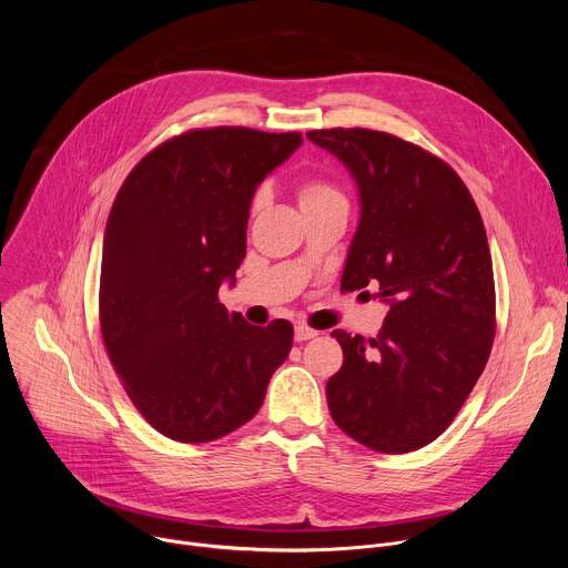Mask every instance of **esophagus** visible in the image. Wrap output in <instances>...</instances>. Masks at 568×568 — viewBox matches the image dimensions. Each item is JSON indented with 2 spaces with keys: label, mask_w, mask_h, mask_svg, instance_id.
<instances>
[{
  "label": "esophagus",
  "mask_w": 568,
  "mask_h": 568,
  "mask_svg": "<svg viewBox=\"0 0 568 568\" xmlns=\"http://www.w3.org/2000/svg\"><path fill=\"white\" fill-rule=\"evenodd\" d=\"M318 333L316 331H312V328H307L305 323H298V326L294 328V339L296 342H307V339H314Z\"/></svg>",
  "instance_id": "obj_1"
}]
</instances>
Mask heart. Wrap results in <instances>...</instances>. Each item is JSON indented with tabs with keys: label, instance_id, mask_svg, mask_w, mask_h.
<instances>
[{
	"label": "heart",
	"instance_id": "obj_1",
	"mask_svg": "<svg viewBox=\"0 0 568 568\" xmlns=\"http://www.w3.org/2000/svg\"><path fill=\"white\" fill-rule=\"evenodd\" d=\"M296 195H298V204H301L303 213L344 200L342 191H339L333 182L321 180V178H307V180L298 182ZM265 197H267V191H265V189L256 191V195H254V200H252V213H256V211L263 209Z\"/></svg>",
	"mask_w": 568,
	"mask_h": 568
}]
</instances>
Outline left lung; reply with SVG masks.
Masks as SVG:
<instances>
[{
    "label": "left lung",
    "mask_w": 568,
    "mask_h": 568,
    "mask_svg": "<svg viewBox=\"0 0 568 568\" xmlns=\"http://www.w3.org/2000/svg\"><path fill=\"white\" fill-rule=\"evenodd\" d=\"M307 139L359 189L342 290L371 285L388 303L377 339L333 333L344 364L326 386L331 416L368 449H420L452 425L493 351L497 298L480 213L456 171L420 145L366 128Z\"/></svg>",
    "instance_id": "8db88e82"
}]
</instances>
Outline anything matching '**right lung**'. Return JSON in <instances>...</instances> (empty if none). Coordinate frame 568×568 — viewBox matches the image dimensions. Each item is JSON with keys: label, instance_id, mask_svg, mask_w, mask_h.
Segmentation results:
<instances>
[{"label": "right lung", "instance_id": "right-lung-1", "mask_svg": "<svg viewBox=\"0 0 568 568\" xmlns=\"http://www.w3.org/2000/svg\"><path fill=\"white\" fill-rule=\"evenodd\" d=\"M303 143L298 132L189 130L125 178L103 237L99 318L136 412L166 438L217 440L250 423L294 328H267L217 298L247 254L258 184Z\"/></svg>", "mask_w": 568, "mask_h": 568}]
</instances>
